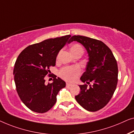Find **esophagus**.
Segmentation results:
<instances>
[{
    "label": "esophagus",
    "instance_id": "34e87169",
    "mask_svg": "<svg viewBox=\"0 0 134 134\" xmlns=\"http://www.w3.org/2000/svg\"><path fill=\"white\" fill-rule=\"evenodd\" d=\"M72 85L73 84H70V83H67L66 84V86L67 87H71V86H72Z\"/></svg>",
    "mask_w": 134,
    "mask_h": 134
}]
</instances>
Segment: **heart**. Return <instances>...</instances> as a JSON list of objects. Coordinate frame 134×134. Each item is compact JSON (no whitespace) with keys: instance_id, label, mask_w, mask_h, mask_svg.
<instances>
[{"instance_id":"heart-1","label":"heart","mask_w":134,"mask_h":134,"mask_svg":"<svg viewBox=\"0 0 134 134\" xmlns=\"http://www.w3.org/2000/svg\"><path fill=\"white\" fill-rule=\"evenodd\" d=\"M82 51V48L80 45L75 44L71 47L70 52L71 54L75 53V52ZM81 72L80 68L78 66L71 67H65L61 70L59 75L64 80L68 81H74L77 78V77Z\"/></svg>"}]
</instances>
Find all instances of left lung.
Segmentation results:
<instances>
[{
  "label": "left lung",
  "instance_id": "1",
  "mask_svg": "<svg viewBox=\"0 0 134 134\" xmlns=\"http://www.w3.org/2000/svg\"><path fill=\"white\" fill-rule=\"evenodd\" d=\"M76 41L84 47L88 61L86 70L81 76L82 82H93L79 85L80 94L75 96L79 104L90 112H95L104 107L116 89L118 82L117 63L110 49L102 41L82 36H73L68 43Z\"/></svg>",
  "mask_w": 134,
  "mask_h": 134
}]
</instances>
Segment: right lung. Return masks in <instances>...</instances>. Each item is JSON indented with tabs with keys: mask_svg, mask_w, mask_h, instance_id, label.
I'll use <instances>...</instances> for the list:
<instances>
[{
	"mask_svg": "<svg viewBox=\"0 0 134 134\" xmlns=\"http://www.w3.org/2000/svg\"><path fill=\"white\" fill-rule=\"evenodd\" d=\"M70 35L48 39L28 46L20 53L14 65L13 75L16 90L24 104L30 110L44 113L53 106L59 90L65 82L54 75L53 82L46 85L45 76L49 67L54 66L58 53Z\"/></svg>",
	"mask_w": 134,
	"mask_h": 134,
	"instance_id": "obj_1",
	"label": "right lung"
}]
</instances>
